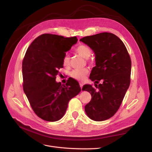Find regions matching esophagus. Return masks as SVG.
<instances>
[{"mask_svg": "<svg viewBox=\"0 0 152 152\" xmlns=\"http://www.w3.org/2000/svg\"><path fill=\"white\" fill-rule=\"evenodd\" d=\"M80 88H81V89H82V87H83V84H82V83H80Z\"/></svg>", "mask_w": 152, "mask_h": 152, "instance_id": "esophagus-1", "label": "esophagus"}]
</instances>
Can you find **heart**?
Wrapping results in <instances>:
<instances>
[{
    "instance_id": "obj_1",
    "label": "heart",
    "mask_w": 152,
    "mask_h": 152,
    "mask_svg": "<svg viewBox=\"0 0 152 152\" xmlns=\"http://www.w3.org/2000/svg\"><path fill=\"white\" fill-rule=\"evenodd\" d=\"M75 51L82 57L88 58L91 56L92 50L91 48L84 44H80L76 48ZM70 64V58L67 54H66L63 58V65L64 66L67 67ZM88 70L87 68L75 69L70 72V75L73 79L78 80H84L88 74Z\"/></svg>"
}]
</instances>
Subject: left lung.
I'll return each mask as SVG.
<instances>
[{"instance_id": "obj_1", "label": "left lung", "mask_w": 152, "mask_h": 152, "mask_svg": "<svg viewBox=\"0 0 152 152\" xmlns=\"http://www.w3.org/2000/svg\"><path fill=\"white\" fill-rule=\"evenodd\" d=\"M94 50L96 66L90 74L98 89L85 85L82 90L89 92L91 100L85 111L95 121L107 120L120 108L131 82V60L127 48L117 36L103 32L80 39Z\"/></svg>"}]
</instances>
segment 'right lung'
Wrapping results in <instances>:
<instances>
[{"label": "right lung", "instance_id": "add662e5", "mask_svg": "<svg viewBox=\"0 0 152 152\" xmlns=\"http://www.w3.org/2000/svg\"><path fill=\"white\" fill-rule=\"evenodd\" d=\"M77 42V37L42 34L31 42L23 59L24 92L35 113L45 121L61 119L69 101L81 91L79 82L72 77L65 85L56 82L65 52Z\"/></svg>", "mask_w": 152, "mask_h": 152}]
</instances>
